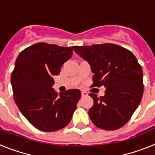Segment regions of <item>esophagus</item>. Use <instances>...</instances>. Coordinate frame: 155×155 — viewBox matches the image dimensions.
<instances>
[{
  "label": "esophagus",
  "instance_id": "34e87169",
  "mask_svg": "<svg viewBox=\"0 0 155 155\" xmlns=\"http://www.w3.org/2000/svg\"><path fill=\"white\" fill-rule=\"evenodd\" d=\"M87 92H86V91H81V96L82 97H85V96H87Z\"/></svg>",
  "mask_w": 155,
  "mask_h": 155
}]
</instances>
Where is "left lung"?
<instances>
[{"instance_id": "1", "label": "left lung", "mask_w": 155, "mask_h": 155, "mask_svg": "<svg viewBox=\"0 0 155 155\" xmlns=\"http://www.w3.org/2000/svg\"><path fill=\"white\" fill-rule=\"evenodd\" d=\"M87 61L94 73L91 87H106L105 95H89L94 100L88 114L93 124L105 130L124 127L140 103L143 93V71L127 49L104 43L72 48Z\"/></svg>"}]
</instances>
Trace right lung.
I'll return each instance as SVG.
<instances>
[{
	"label": "right lung",
	"mask_w": 155,
	"mask_h": 155,
	"mask_svg": "<svg viewBox=\"0 0 155 155\" xmlns=\"http://www.w3.org/2000/svg\"><path fill=\"white\" fill-rule=\"evenodd\" d=\"M72 48L38 42L19 53L12 74L14 100L31 125L39 130L53 132L71 122L81 97L78 89L60 94L53 89V76L58 75Z\"/></svg>",
	"instance_id": "add662e5"
}]
</instances>
